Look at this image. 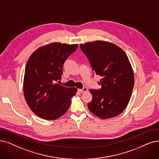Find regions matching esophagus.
I'll return each mask as SVG.
<instances>
[{
    "mask_svg": "<svg viewBox=\"0 0 159 159\" xmlns=\"http://www.w3.org/2000/svg\"><path fill=\"white\" fill-rule=\"evenodd\" d=\"M87 88H86V87H84V88H83V89H78V91L79 92H80V93H85V92H87Z\"/></svg>",
    "mask_w": 159,
    "mask_h": 159,
    "instance_id": "34e87169",
    "label": "esophagus"
}]
</instances>
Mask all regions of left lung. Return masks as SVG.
Segmentation results:
<instances>
[{
  "instance_id": "left-lung-1",
  "label": "left lung",
  "mask_w": 159,
  "mask_h": 159,
  "mask_svg": "<svg viewBox=\"0 0 159 159\" xmlns=\"http://www.w3.org/2000/svg\"><path fill=\"white\" fill-rule=\"evenodd\" d=\"M93 70L102 79L100 90L90 89L93 96L89 110L100 119L116 117L127 106L134 85V75L130 61L120 47L107 41L81 43Z\"/></svg>"
}]
</instances>
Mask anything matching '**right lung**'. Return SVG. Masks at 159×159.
I'll list each match as a JSON object with an SVG mask.
<instances>
[{"mask_svg":"<svg viewBox=\"0 0 159 159\" xmlns=\"http://www.w3.org/2000/svg\"><path fill=\"white\" fill-rule=\"evenodd\" d=\"M78 44L53 42L31 54L25 70L23 94L30 109L40 118L55 120L68 111L77 88L55 84L61 80L62 66Z\"/></svg>","mask_w":159,"mask_h":159,"instance_id":"obj_1","label":"right lung"}]
</instances>
